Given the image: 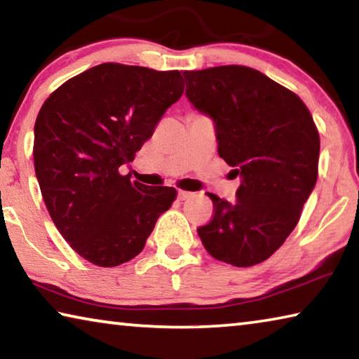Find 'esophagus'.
I'll use <instances>...</instances> for the list:
<instances>
[{
  "label": "esophagus",
  "mask_w": 359,
  "mask_h": 359,
  "mask_svg": "<svg viewBox=\"0 0 359 359\" xmlns=\"http://www.w3.org/2000/svg\"><path fill=\"white\" fill-rule=\"evenodd\" d=\"M191 196H193V193H190V191H184V190L177 191V198L180 199V201H185V199L191 198Z\"/></svg>",
  "instance_id": "1"
}]
</instances>
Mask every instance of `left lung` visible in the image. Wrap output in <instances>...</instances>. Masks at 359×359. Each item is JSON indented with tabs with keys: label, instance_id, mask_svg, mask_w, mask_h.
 Instances as JSON below:
<instances>
[{
	"label": "left lung",
	"instance_id": "8db88e82",
	"mask_svg": "<svg viewBox=\"0 0 359 359\" xmlns=\"http://www.w3.org/2000/svg\"><path fill=\"white\" fill-rule=\"evenodd\" d=\"M184 77L188 101L214 121L218 155L241 179L234 203L208 193L215 214L198 234L215 259L255 266L299 222L317 184L318 131L299 96L257 69L217 66Z\"/></svg>",
	"mask_w": 359,
	"mask_h": 359
}]
</instances>
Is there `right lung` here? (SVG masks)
I'll return each mask as SVG.
<instances>
[{"mask_svg":"<svg viewBox=\"0 0 359 359\" xmlns=\"http://www.w3.org/2000/svg\"><path fill=\"white\" fill-rule=\"evenodd\" d=\"M184 93L179 71L102 63L69 79L34 123V171L60 234L90 263L114 267L142 252L172 187H149L120 168Z\"/></svg>","mask_w":359,"mask_h":359,"instance_id":"1","label":"right lung"}]
</instances>
